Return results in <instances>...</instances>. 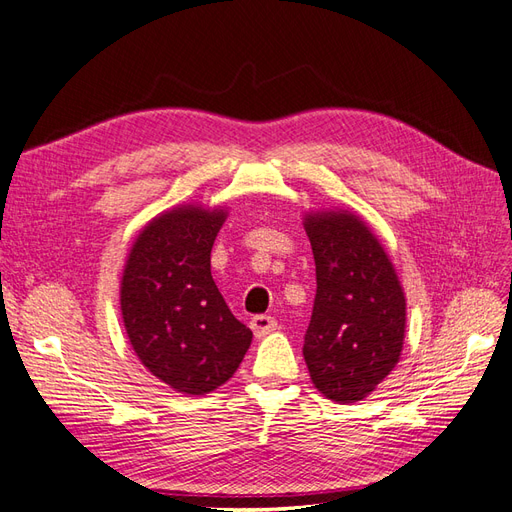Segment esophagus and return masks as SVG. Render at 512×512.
I'll return each instance as SVG.
<instances>
[{
	"label": "esophagus",
	"mask_w": 512,
	"mask_h": 512,
	"mask_svg": "<svg viewBox=\"0 0 512 512\" xmlns=\"http://www.w3.org/2000/svg\"><path fill=\"white\" fill-rule=\"evenodd\" d=\"M250 327H252L256 337H262V335H269V333H273L277 329V320L273 316L260 314V316H254L250 320Z\"/></svg>",
	"instance_id": "1"
}]
</instances>
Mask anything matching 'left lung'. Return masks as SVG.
Masks as SVG:
<instances>
[{"mask_svg":"<svg viewBox=\"0 0 512 512\" xmlns=\"http://www.w3.org/2000/svg\"><path fill=\"white\" fill-rule=\"evenodd\" d=\"M316 262L303 356L316 389L339 404L367 397L404 348L406 297L391 258L350 211L305 215Z\"/></svg>","mask_w":512,"mask_h":512,"instance_id":"obj_1","label":"left lung"}]
</instances>
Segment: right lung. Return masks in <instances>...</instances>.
I'll list each match as a JSON object with an SVG mask.
<instances>
[{
  "mask_svg": "<svg viewBox=\"0 0 512 512\" xmlns=\"http://www.w3.org/2000/svg\"><path fill=\"white\" fill-rule=\"evenodd\" d=\"M224 209L181 205L136 237L121 277V316L141 363L170 389L205 395L232 378L252 331L211 277Z\"/></svg>",
  "mask_w": 512,
  "mask_h": 512,
  "instance_id": "1",
  "label": "right lung"
}]
</instances>
